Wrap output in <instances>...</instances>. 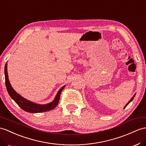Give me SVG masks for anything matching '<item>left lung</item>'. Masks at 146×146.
<instances>
[{
  "label": "left lung",
  "instance_id": "8db88e82",
  "mask_svg": "<svg viewBox=\"0 0 146 146\" xmlns=\"http://www.w3.org/2000/svg\"><path fill=\"white\" fill-rule=\"evenodd\" d=\"M135 95H136V94H134V96H133V98H132L131 99V100H129V102H128V103H127V104H126V106H125V107H124V109H125V107H126L127 106H128V104H129V103H130L131 102V101H132V100H133V99H134V97H135Z\"/></svg>",
  "mask_w": 146,
  "mask_h": 146
}]
</instances>
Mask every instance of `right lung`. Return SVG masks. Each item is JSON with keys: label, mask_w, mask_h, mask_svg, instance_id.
<instances>
[{"label": "right lung", "mask_w": 146, "mask_h": 146, "mask_svg": "<svg viewBox=\"0 0 146 146\" xmlns=\"http://www.w3.org/2000/svg\"><path fill=\"white\" fill-rule=\"evenodd\" d=\"M4 72L5 78V85L9 94L14 101L20 107V108H21V109H23V110L27 112H29V113H40V112L49 111L52 109H54V108L57 106V104L59 102L60 96L61 92L65 87V86H63V87H62L59 89V91L57 92V95H56L54 100L52 102L47 104H44V105H40V104L34 103L23 98V97L21 96L20 94H18L13 89L9 80L8 73H7V63L5 65Z\"/></svg>", "instance_id": "add662e5"}]
</instances>
